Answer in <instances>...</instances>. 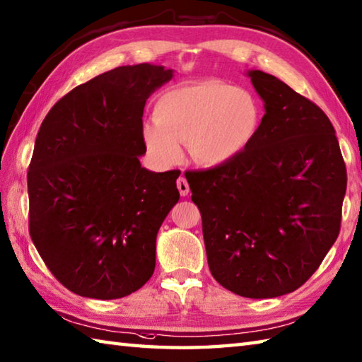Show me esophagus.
<instances>
[{"mask_svg":"<svg viewBox=\"0 0 362 362\" xmlns=\"http://www.w3.org/2000/svg\"><path fill=\"white\" fill-rule=\"evenodd\" d=\"M177 188H179V193L182 196H188L189 185H188V182H187L185 177H179V179H177Z\"/></svg>","mask_w":362,"mask_h":362,"instance_id":"1","label":"esophagus"}]
</instances>
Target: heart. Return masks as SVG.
<instances>
[{"instance_id":"heart-1","label":"heart","mask_w":362,"mask_h":362,"mask_svg":"<svg viewBox=\"0 0 362 362\" xmlns=\"http://www.w3.org/2000/svg\"><path fill=\"white\" fill-rule=\"evenodd\" d=\"M153 117L143 138L160 165L180 163L182 143H188L197 163L221 166L253 143L263 110L250 90L210 79L166 90L153 105Z\"/></svg>"}]
</instances>
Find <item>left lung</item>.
Returning a JSON list of instances; mask_svg holds the SVG:
<instances>
[{"label": "left lung", "instance_id": "left-lung-1", "mask_svg": "<svg viewBox=\"0 0 362 362\" xmlns=\"http://www.w3.org/2000/svg\"><path fill=\"white\" fill-rule=\"evenodd\" d=\"M247 76L266 110L257 138L228 163L185 177L214 280L272 298L302 286L332 249L347 171L320 107L272 74Z\"/></svg>", "mask_w": 362, "mask_h": 362}]
</instances>
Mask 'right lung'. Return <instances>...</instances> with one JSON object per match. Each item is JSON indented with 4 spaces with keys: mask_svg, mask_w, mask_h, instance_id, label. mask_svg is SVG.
Instances as JSON below:
<instances>
[{
    "mask_svg": "<svg viewBox=\"0 0 362 362\" xmlns=\"http://www.w3.org/2000/svg\"><path fill=\"white\" fill-rule=\"evenodd\" d=\"M171 79L160 65L118 66L59 99L38 130L28 171L29 235L74 294L121 298L153 274L180 171L141 168L143 110Z\"/></svg>",
    "mask_w": 362,
    "mask_h": 362,
    "instance_id": "add662e5",
    "label": "right lung"
}]
</instances>
